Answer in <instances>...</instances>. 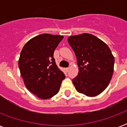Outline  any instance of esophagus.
I'll return each mask as SVG.
<instances>
[{
	"label": "esophagus",
	"instance_id": "obj_1",
	"mask_svg": "<svg viewBox=\"0 0 127 127\" xmlns=\"http://www.w3.org/2000/svg\"><path fill=\"white\" fill-rule=\"evenodd\" d=\"M69 68H66V72H68V70H69Z\"/></svg>",
	"mask_w": 127,
	"mask_h": 127
}]
</instances>
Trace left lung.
Wrapping results in <instances>:
<instances>
[{
  "label": "left lung",
  "instance_id": "obj_1",
  "mask_svg": "<svg viewBox=\"0 0 127 127\" xmlns=\"http://www.w3.org/2000/svg\"><path fill=\"white\" fill-rule=\"evenodd\" d=\"M74 51L78 74L72 80L76 90L88 97L100 94L106 89L114 70V56L107 45L90 33L68 38Z\"/></svg>",
  "mask_w": 127,
  "mask_h": 127
}]
</instances>
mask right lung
<instances>
[{"instance_id":"right-lung-1","label":"right lung","mask_w":127,"mask_h":127,"mask_svg":"<svg viewBox=\"0 0 127 127\" xmlns=\"http://www.w3.org/2000/svg\"><path fill=\"white\" fill-rule=\"evenodd\" d=\"M63 37L48 33L39 35L29 40L21 51L18 66L24 83L39 99L55 95L65 78L53 57L54 51Z\"/></svg>"}]
</instances>
